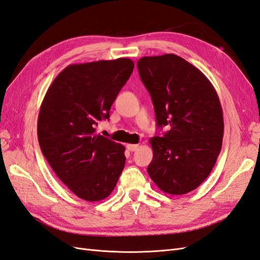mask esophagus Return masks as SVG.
<instances>
[{"instance_id": "1", "label": "esophagus", "mask_w": 260, "mask_h": 260, "mask_svg": "<svg viewBox=\"0 0 260 260\" xmlns=\"http://www.w3.org/2000/svg\"><path fill=\"white\" fill-rule=\"evenodd\" d=\"M138 147H139V144H127V149L131 152L138 150Z\"/></svg>"}]
</instances>
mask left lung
I'll return each instance as SVG.
<instances>
[{
    "label": "left lung",
    "instance_id": "1",
    "mask_svg": "<svg viewBox=\"0 0 260 260\" xmlns=\"http://www.w3.org/2000/svg\"><path fill=\"white\" fill-rule=\"evenodd\" d=\"M137 66L157 127H171L163 138L150 139L153 159L147 173L166 193L190 192L207 179L221 152L219 96L199 69L176 54L143 57Z\"/></svg>",
    "mask_w": 260,
    "mask_h": 260
}]
</instances>
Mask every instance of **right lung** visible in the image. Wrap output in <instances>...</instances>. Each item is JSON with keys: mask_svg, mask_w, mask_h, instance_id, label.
Returning a JSON list of instances; mask_svg holds the SVG:
<instances>
[{"mask_svg": "<svg viewBox=\"0 0 260 260\" xmlns=\"http://www.w3.org/2000/svg\"><path fill=\"white\" fill-rule=\"evenodd\" d=\"M133 68L128 58L70 64L41 103V152L59 179L83 200L107 198L124 167V146L96 133V125L109 118Z\"/></svg>", "mask_w": 260, "mask_h": 260, "instance_id": "right-lung-1", "label": "right lung"}]
</instances>
